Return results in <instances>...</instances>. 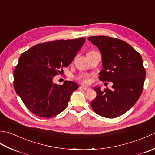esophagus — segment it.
I'll return each instance as SVG.
<instances>
[{"label":"esophagus","instance_id":"1","mask_svg":"<svg viewBox=\"0 0 155 155\" xmlns=\"http://www.w3.org/2000/svg\"><path fill=\"white\" fill-rule=\"evenodd\" d=\"M81 88H83V90H84V91H87V90H88V89H89V87H87V86H82L81 87Z\"/></svg>","mask_w":155,"mask_h":155}]
</instances>
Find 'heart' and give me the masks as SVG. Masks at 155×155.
Returning a JSON list of instances; mask_svg holds the SVG:
<instances>
[{
  "label": "heart",
  "instance_id": "1",
  "mask_svg": "<svg viewBox=\"0 0 155 155\" xmlns=\"http://www.w3.org/2000/svg\"><path fill=\"white\" fill-rule=\"evenodd\" d=\"M78 79L83 81L84 83H88L90 82V76L87 74H81L78 77Z\"/></svg>",
  "mask_w": 155,
  "mask_h": 155
}]
</instances>
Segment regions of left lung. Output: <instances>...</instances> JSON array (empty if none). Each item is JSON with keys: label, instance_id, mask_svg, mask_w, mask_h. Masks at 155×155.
<instances>
[{"label": "left lung", "instance_id": "obj_1", "mask_svg": "<svg viewBox=\"0 0 155 155\" xmlns=\"http://www.w3.org/2000/svg\"><path fill=\"white\" fill-rule=\"evenodd\" d=\"M99 49L103 69L99 79L113 82L112 89L95 87L97 97L91 101L93 110L100 116L116 118L126 113L140 97L146 71L140 54L120 39L106 36L88 38Z\"/></svg>", "mask_w": 155, "mask_h": 155}]
</instances>
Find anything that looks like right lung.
<instances>
[{"mask_svg":"<svg viewBox=\"0 0 155 155\" xmlns=\"http://www.w3.org/2000/svg\"><path fill=\"white\" fill-rule=\"evenodd\" d=\"M84 42L85 38H81L44 42L21 55L14 71V88L31 113L51 118L67 107L78 84L65 81L58 85L52 80L71 64Z\"/></svg>","mask_w":155,"mask_h":155,"instance_id":"obj_1","label":"right lung"}]
</instances>
